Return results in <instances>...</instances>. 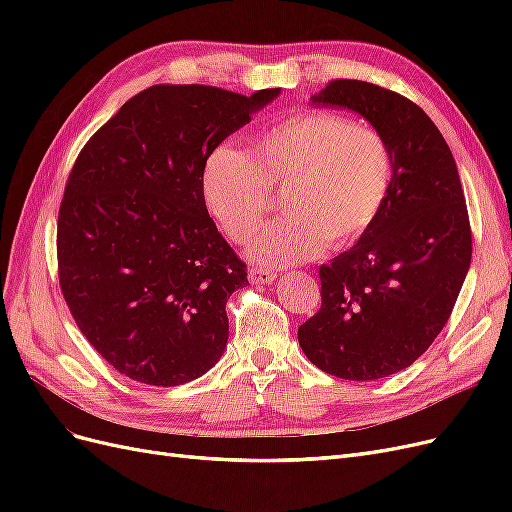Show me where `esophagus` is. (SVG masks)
I'll return each instance as SVG.
<instances>
[{
	"instance_id": "34e87169",
	"label": "esophagus",
	"mask_w": 512,
	"mask_h": 512,
	"mask_svg": "<svg viewBox=\"0 0 512 512\" xmlns=\"http://www.w3.org/2000/svg\"><path fill=\"white\" fill-rule=\"evenodd\" d=\"M247 275H250L252 284H271V282H275V277H277L275 271L262 269V267H252Z\"/></svg>"
}]
</instances>
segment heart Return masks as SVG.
I'll use <instances>...</instances> for the list:
<instances>
[{"instance_id":"b5f03b06","label":"heart","mask_w":512,"mask_h":512,"mask_svg":"<svg viewBox=\"0 0 512 512\" xmlns=\"http://www.w3.org/2000/svg\"><path fill=\"white\" fill-rule=\"evenodd\" d=\"M393 183V151L386 136L342 115L307 111L262 130L252 158L222 143L200 168L207 211L226 237L245 241L284 190L290 215L258 228L247 256L265 267H288L324 247L361 239L380 215Z\"/></svg>"}]
</instances>
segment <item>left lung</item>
Returning <instances> with one entry per match:
<instances>
[{
    "label": "left lung",
    "mask_w": 512,
    "mask_h": 512,
    "mask_svg": "<svg viewBox=\"0 0 512 512\" xmlns=\"http://www.w3.org/2000/svg\"><path fill=\"white\" fill-rule=\"evenodd\" d=\"M309 100L380 130L393 183L365 235L320 267L322 305L299 327V344L331 376L386 378L410 367L451 318L472 258L466 196L444 136L412 100L350 79Z\"/></svg>",
    "instance_id": "obj_1"
}]
</instances>
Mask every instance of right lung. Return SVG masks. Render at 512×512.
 Returning a JSON list of instances; mask_svg holds the SVG:
<instances>
[{
  "instance_id": "1",
  "label": "right lung",
  "mask_w": 512,
  "mask_h": 512,
  "mask_svg": "<svg viewBox=\"0 0 512 512\" xmlns=\"http://www.w3.org/2000/svg\"><path fill=\"white\" fill-rule=\"evenodd\" d=\"M280 96L153 85L89 138L57 218L59 286L87 342L130 380L177 386L224 354L245 262L209 218L207 153Z\"/></svg>"
}]
</instances>
